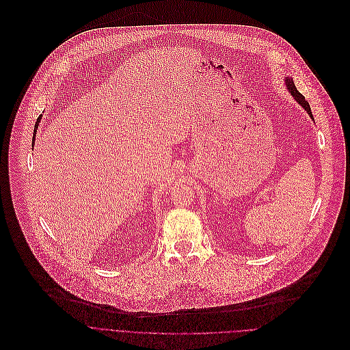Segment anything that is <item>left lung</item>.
<instances>
[{"instance_id": "left-lung-1", "label": "left lung", "mask_w": 350, "mask_h": 350, "mask_svg": "<svg viewBox=\"0 0 350 350\" xmlns=\"http://www.w3.org/2000/svg\"><path fill=\"white\" fill-rule=\"evenodd\" d=\"M286 83H287V88L290 90V92L293 94V96H294V99L310 114V117L313 118V114H312V110H310V106H309V103H308V100L305 99V96L297 90V87H295V84H294V81L291 80V79H287L286 80Z\"/></svg>"}]
</instances>
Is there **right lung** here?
<instances>
[{"label":"right lung","mask_w":350,"mask_h":350,"mask_svg":"<svg viewBox=\"0 0 350 350\" xmlns=\"http://www.w3.org/2000/svg\"><path fill=\"white\" fill-rule=\"evenodd\" d=\"M38 122H40V117L37 118V122H36V129H37V125H38ZM36 129H34V133H36ZM34 139H36V135L33 136V144H34Z\"/></svg>","instance_id":"right-lung-1"}]
</instances>
